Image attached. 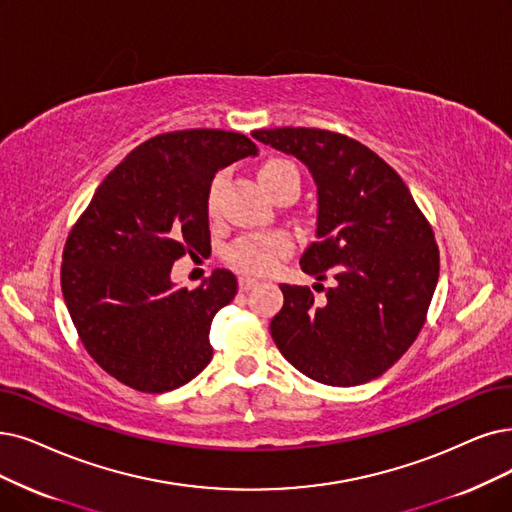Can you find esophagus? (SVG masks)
I'll list each match as a JSON object with an SVG mask.
<instances>
[{
    "label": "esophagus",
    "instance_id": "obj_1",
    "mask_svg": "<svg viewBox=\"0 0 512 512\" xmlns=\"http://www.w3.org/2000/svg\"><path fill=\"white\" fill-rule=\"evenodd\" d=\"M237 281H239V290H241V292H250L252 288H256V285H258V281L252 279V277H248V275H241Z\"/></svg>",
    "mask_w": 512,
    "mask_h": 512
}]
</instances>
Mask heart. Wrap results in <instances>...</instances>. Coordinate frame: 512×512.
<instances>
[{
	"label": "heart",
	"mask_w": 512,
	"mask_h": 512,
	"mask_svg": "<svg viewBox=\"0 0 512 512\" xmlns=\"http://www.w3.org/2000/svg\"><path fill=\"white\" fill-rule=\"evenodd\" d=\"M288 178H298V168L290 159L283 157H271L262 163L258 168V180L262 187L267 189L271 195L277 191L281 182ZM224 182V174H218L208 189L206 197V208L208 214L214 216L218 208V193ZM292 250V239L285 233H256V235H245L233 241L227 250H224V260H227L233 269L248 273V275H264L269 273L279 258L288 256Z\"/></svg>",
	"instance_id": "1"
}]
</instances>
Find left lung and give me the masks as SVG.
I'll return each mask as SVG.
<instances>
[{
    "label": "left lung",
    "mask_w": 512,
    "mask_h": 512,
    "mask_svg": "<svg viewBox=\"0 0 512 512\" xmlns=\"http://www.w3.org/2000/svg\"><path fill=\"white\" fill-rule=\"evenodd\" d=\"M252 136L309 166L319 241L300 267L319 281L336 279L321 300L311 288L279 285L283 306L271 321L277 349L321 384L357 386L382 376L418 338L435 294L439 248L431 222L401 176L355 138L319 128Z\"/></svg>",
    "instance_id": "obj_1"
}]
</instances>
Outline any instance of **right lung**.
I'll return each instance as SVG.
<instances>
[{"label":"right lung","instance_id":"add662e5","mask_svg":"<svg viewBox=\"0 0 512 512\" xmlns=\"http://www.w3.org/2000/svg\"><path fill=\"white\" fill-rule=\"evenodd\" d=\"M256 153L239 132L153 136L109 172L71 227L60 288L81 344L121 384L166 393L210 363V325L237 279L216 269L199 288L176 290L170 271L185 254L210 250L214 174Z\"/></svg>","mask_w":512,"mask_h":512}]
</instances>
